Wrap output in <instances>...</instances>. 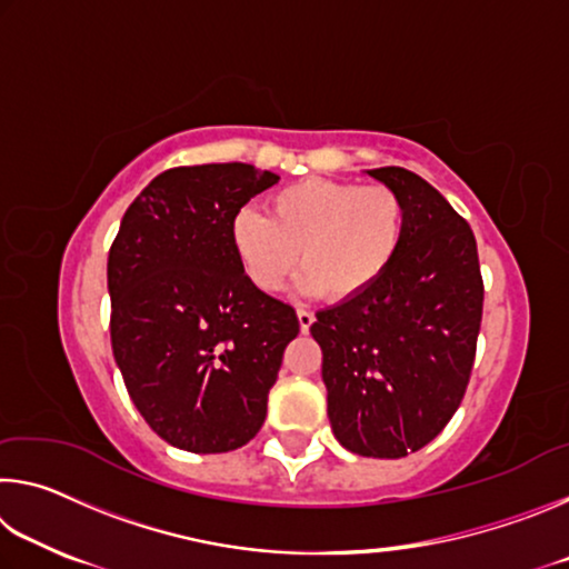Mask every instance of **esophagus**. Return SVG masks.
Returning a JSON list of instances; mask_svg holds the SVG:
<instances>
[{
	"instance_id": "obj_1",
	"label": "esophagus",
	"mask_w": 569,
	"mask_h": 569,
	"mask_svg": "<svg viewBox=\"0 0 569 569\" xmlns=\"http://www.w3.org/2000/svg\"><path fill=\"white\" fill-rule=\"evenodd\" d=\"M298 326H301V331L308 333V329H311V323L316 321V316L311 311H306V308H298Z\"/></svg>"
}]
</instances>
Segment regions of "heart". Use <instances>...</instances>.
Segmentation results:
<instances>
[{
	"mask_svg": "<svg viewBox=\"0 0 569 569\" xmlns=\"http://www.w3.org/2000/svg\"><path fill=\"white\" fill-rule=\"evenodd\" d=\"M407 236V206L387 186L308 178L276 190L268 216L240 208L230 220L238 263L273 293L301 261V286L351 301L389 271Z\"/></svg>",
	"mask_w": 569,
	"mask_h": 569,
	"instance_id": "heart-1",
	"label": "heart"
}]
</instances>
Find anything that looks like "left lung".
I'll list each match as a JSON object with an SVG mask.
<instances>
[{
  "label": "left lung",
  "instance_id": "obj_1",
  "mask_svg": "<svg viewBox=\"0 0 569 569\" xmlns=\"http://www.w3.org/2000/svg\"><path fill=\"white\" fill-rule=\"evenodd\" d=\"M399 192L407 236L369 291L316 313L329 421L359 457L419 451L465 397L481 323L477 240L437 188L403 168L366 170Z\"/></svg>",
  "mask_w": 569,
  "mask_h": 569
}]
</instances>
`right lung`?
Segmentation results:
<instances>
[{
	"label": "right lung",
	"instance_id": "obj_1",
	"mask_svg": "<svg viewBox=\"0 0 569 569\" xmlns=\"http://www.w3.org/2000/svg\"><path fill=\"white\" fill-rule=\"evenodd\" d=\"M246 162L160 172L124 210L108 258L110 339L124 387L168 445L220 455L266 421L296 311L248 281L230 220L276 186Z\"/></svg>",
	"mask_w": 569,
	"mask_h": 569
}]
</instances>
